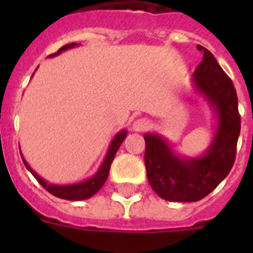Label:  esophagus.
<instances>
[{"label":"esophagus","instance_id":"obj_1","mask_svg":"<svg viewBox=\"0 0 253 253\" xmlns=\"http://www.w3.org/2000/svg\"><path fill=\"white\" fill-rule=\"evenodd\" d=\"M151 123L148 119L146 118H139L136 119V121H134V123H132V128H134L135 131H147L148 128H150Z\"/></svg>","mask_w":253,"mask_h":253}]
</instances>
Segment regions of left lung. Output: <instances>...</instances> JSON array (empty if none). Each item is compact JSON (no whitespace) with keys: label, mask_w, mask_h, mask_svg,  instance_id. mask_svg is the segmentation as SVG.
<instances>
[{"label":"left lung","mask_w":253,"mask_h":253,"mask_svg":"<svg viewBox=\"0 0 253 253\" xmlns=\"http://www.w3.org/2000/svg\"><path fill=\"white\" fill-rule=\"evenodd\" d=\"M193 75L194 86L215 111L218 126L209 150L200 158H181L158 134H146L147 178L163 200L196 202L210 194L231 170L240 134L238 95L231 79L209 49Z\"/></svg>","instance_id":"1"}]
</instances>
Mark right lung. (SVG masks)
<instances>
[{
	"label": "right lung",
	"instance_id": "add662e5",
	"mask_svg": "<svg viewBox=\"0 0 253 253\" xmlns=\"http://www.w3.org/2000/svg\"><path fill=\"white\" fill-rule=\"evenodd\" d=\"M76 43H71V44H65L63 45L57 52L52 53V55H49V57H53L61 53L63 51H67L69 48H73V47H76ZM127 135L126 130L119 131L118 134L115 135L114 139L111 140L110 147H109V150H107V154L103 159L102 164L99 167V169L95 172V174L90 178H87V180L83 181V182H79V184H72V185H53V184H48L47 181L43 180L38 173H35L31 169V167L26 163V160L22 156V160H23V164L27 169H29L30 172L33 173V176L35 177L38 180V182L43 186V188L49 192L52 196L57 197V198H61V200H68V201H81V200H86V198H90L91 196H94L95 193L98 192L99 189L102 188L103 184H105V181L107 180V176H109V170H110L111 163L114 160V156L117 154V151H118L119 146L122 144V142L125 140Z\"/></svg>",
	"mask_w": 253,
	"mask_h": 253
}]
</instances>
